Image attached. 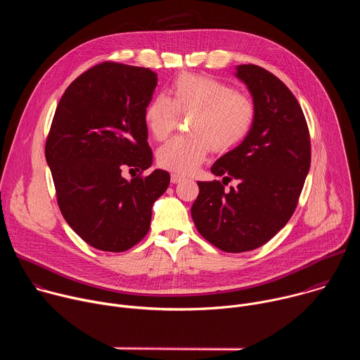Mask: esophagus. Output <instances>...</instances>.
Segmentation results:
<instances>
[{"instance_id":"esophagus-1","label":"esophagus","mask_w":360,"mask_h":360,"mask_svg":"<svg viewBox=\"0 0 360 360\" xmlns=\"http://www.w3.org/2000/svg\"><path fill=\"white\" fill-rule=\"evenodd\" d=\"M181 181H184V176H182V175H178V174H172V175H171V182H172V184H179Z\"/></svg>"}]
</instances>
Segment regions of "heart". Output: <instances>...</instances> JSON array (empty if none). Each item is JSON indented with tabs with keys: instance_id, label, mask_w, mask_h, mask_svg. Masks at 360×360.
I'll return each mask as SVG.
<instances>
[{
	"instance_id": "b5f03b06",
	"label": "heart",
	"mask_w": 360,
	"mask_h": 360,
	"mask_svg": "<svg viewBox=\"0 0 360 360\" xmlns=\"http://www.w3.org/2000/svg\"><path fill=\"white\" fill-rule=\"evenodd\" d=\"M179 117H189L188 132L158 149L157 161L164 169L188 175L207 158L210 149L224 153L249 132L255 108L252 101L228 84L208 75L182 74L174 79L169 98L153 96L143 111L149 134L164 141L176 128Z\"/></svg>"
}]
</instances>
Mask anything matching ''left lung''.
<instances>
[{"label": "left lung", "mask_w": 360, "mask_h": 360, "mask_svg": "<svg viewBox=\"0 0 360 360\" xmlns=\"http://www.w3.org/2000/svg\"><path fill=\"white\" fill-rule=\"evenodd\" d=\"M235 75L252 95L255 117L211 172L239 184L226 191L219 181L198 182L191 215L208 242L239 253L262 246L290 219L311 168V139L297 99L279 78L252 64L238 65Z\"/></svg>", "instance_id": "1"}]
</instances>
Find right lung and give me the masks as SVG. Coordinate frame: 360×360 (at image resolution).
Wrapping results in <instances>:
<instances>
[{
  "instance_id": "1",
  "label": "right lung",
  "mask_w": 360,
  "mask_h": 360,
  "mask_svg": "<svg viewBox=\"0 0 360 360\" xmlns=\"http://www.w3.org/2000/svg\"><path fill=\"white\" fill-rule=\"evenodd\" d=\"M158 84L148 68L102 63L64 92L45 143L58 207L88 245L124 252L149 231L152 207L169 174L125 179L122 169L152 165L143 111Z\"/></svg>"
}]
</instances>
